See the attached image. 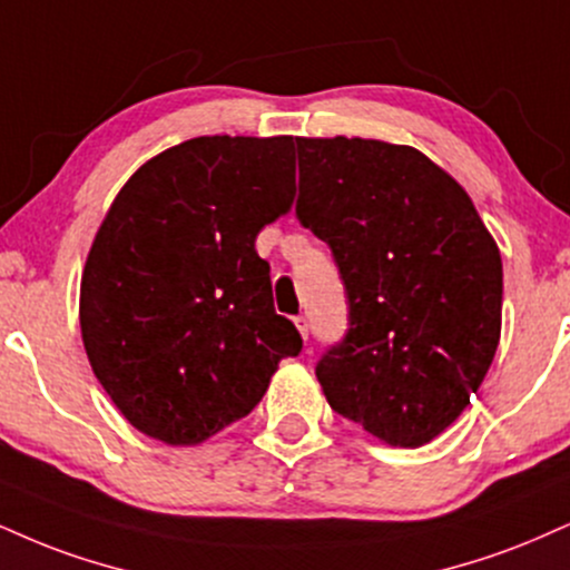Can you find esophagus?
I'll return each instance as SVG.
<instances>
[{
    "instance_id": "esophagus-1",
    "label": "esophagus",
    "mask_w": 570,
    "mask_h": 570,
    "mask_svg": "<svg viewBox=\"0 0 570 570\" xmlns=\"http://www.w3.org/2000/svg\"><path fill=\"white\" fill-rule=\"evenodd\" d=\"M294 324H297L299 334H303V340H307V321H305V315H297V318H294Z\"/></svg>"
}]
</instances>
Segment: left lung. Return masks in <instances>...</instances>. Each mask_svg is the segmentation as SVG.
Listing matches in <instances>:
<instances>
[{
	"mask_svg": "<svg viewBox=\"0 0 570 570\" xmlns=\"http://www.w3.org/2000/svg\"><path fill=\"white\" fill-rule=\"evenodd\" d=\"M297 219L328 244L347 332L315 376L337 414L401 449L470 406L502 332V257L454 177L411 146L297 137Z\"/></svg>",
	"mask_w": 570,
	"mask_h": 570,
	"instance_id": "obj_1",
	"label": "left lung"
}]
</instances>
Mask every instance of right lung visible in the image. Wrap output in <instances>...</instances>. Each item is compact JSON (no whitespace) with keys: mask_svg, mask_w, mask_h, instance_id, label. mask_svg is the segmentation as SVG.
I'll use <instances>...</instances> for the list:
<instances>
[{"mask_svg":"<svg viewBox=\"0 0 570 570\" xmlns=\"http://www.w3.org/2000/svg\"><path fill=\"white\" fill-rule=\"evenodd\" d=\"M292 198V137L230 135L167 148L114 198L81 273L79 324L95 376L140 433L207 441L303 351L255 249Z\"/></svg>","mask_w":570,"mask_h":570,"instance_id":"1","label":"right lung"}]
</instances>
